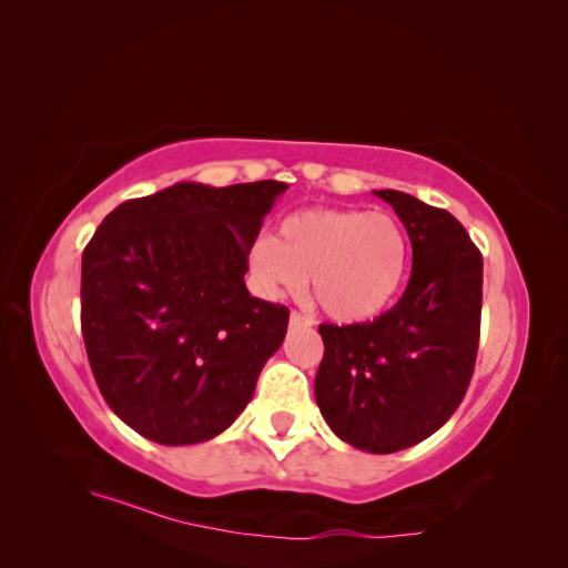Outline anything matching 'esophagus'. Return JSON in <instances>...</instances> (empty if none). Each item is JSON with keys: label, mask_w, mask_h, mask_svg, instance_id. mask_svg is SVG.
I'll return each mask as SVG.
<instances>
[{"label": "esophagus", "mask_w": 568, "mask_h": 568, "mask_svg": "<svg viewBox=\"0 0 568 568\" xmlns=\"http://www.w3.org/2000/svg\"><path fill=\"white\" fill-rule=\"evenodd\" d=\"M288 322H291V326H313V320L311 317H305V315H301V313H291V317H288Z\"/></svg>", "instance_id": "34e87169"}]
</instances>
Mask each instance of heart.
Here are the masks:
<instances>
[{"mask_svg": "<svg viewBox=\"0 0 568 568\" xmlns=\"http://www.w3.org/2000/svg\"><path fill=\"white\" fill-rule=\"evenodd\" d=\"M407 261V234L390 213L301 211L253 246L251 274L270 298L301 294L311 277L324 315L365 322L398 294Z\"/></svg>", "mask_w": 568, "mask_h": 568, "instance_id": "1", "label": "heart"}]
</instances>
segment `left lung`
Instances as JSON below:
<instances>
[{"mask_svg": "<svg viewBox=\"0 0 568 568\" xmlns=\"http://www.w3.org/2000/svg\"><path fill=\"white\" fill-rule=\"evenodd\" d=\"M412 242L403 298L374 322L322 324L315 400L332 432L374 455L422 443L453 417L471 382L484 257L448 211L382 189Z\"/></svg>", "mask_w": 568, "mask_h": 568, "instance_id": "1", "label": "left lung"}]
</instances>
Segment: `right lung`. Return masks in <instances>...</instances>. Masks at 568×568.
I'll return each mask as SVG.
<instances>
[{"mask_svg": "<svg viewBox=\"0 0 568 568\" xmlns=\"http://www.w3.org/2000/svg\"><path fill=\"white\" fill-rule=\"evenodd\" d=\"M288 189L178 182L111 211L82 253V336L115 415L161 445L225 432L280 351L288 311L253 298L248 253Z\"/></svg>", "mask_w": 568, "mask_h": 568, "instance_id": "right-lung-1", "label": "right lung"}]
</instances>
